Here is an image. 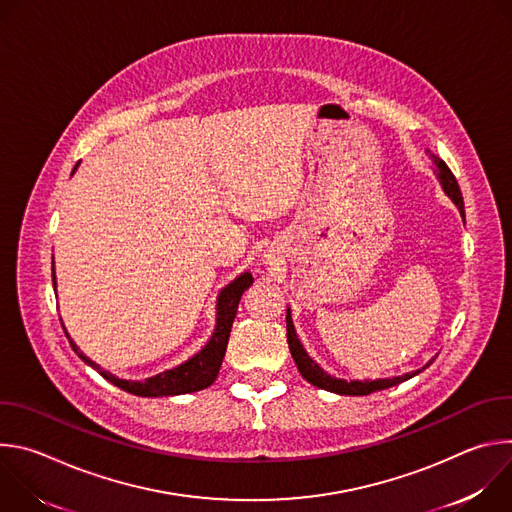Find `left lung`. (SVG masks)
Returning a JSON list of instances; mask_svg holds the SVG:
<instances>
[{
    "instance_id": "8db88e82",
    "label": "left lung",
    "mask_w": 512,
    "mask_h": 512,
    "mask_svg": "<svg viewBox=\"0 0 512 512\" xmlns=\"http://www.w3.org/2000/svg\"><path fill=\"white\" fill-rule=\"evenodd\" d=\"M429 160L435 168V174L437 178H440V184L444 188V192L454 200V204L460 208V212L464 214V200H462V192H460V186H458V180L456 176L452 174V170L446 166L444 160H440L437 156L429 154ZM285 322H287V344H289V352L291 356H294L296 364H298V371L302 373V377L312 383L314 387L318 389H324V391H330V393H338V395H371L375 391H383V389H389V387H395L411 377H415L417 373H421L425 367H429L431 360L425 364L423 369L419 371H413V373H407L403 377H393V379H377V381H344V379H336V377H330L324 369H320L316 360L310 358V354L304 350L298 334H296V328H294V322H291V314H289V308H287V316H285Z\"/></svg>"
}]
</instances>
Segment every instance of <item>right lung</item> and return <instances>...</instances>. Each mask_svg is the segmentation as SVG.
Wrapping results in <instances>:
<instances>
[{
    "instance_id": "1",
    "label": "right lung",
    "mask_w": 512,
    "mask_h": 512,
    "mask_svg": "<svg viewBox=\"0 0 512 512\" xmlns=\"http://www.w3.org/2000/svg\"><path fill=\"white\" fill-rule=\"evenodd\" d=\"M52 283L56 285L54 265H52ZM251 283H253V275L247 271V273H241L233 283H229L221 291V296H218V300H216V328H214L210 340L206 342V346L198 354H194L192 358L182 362L180 367H176L172 371H164V373L145 379V381H125V379H119V377L103 371L97 362H93L89 356H85L79 350V346L70 340L66 330H64V334H66L70 346L75 348V352L89 364V367H93L109 383H113L115 387L131 393V395L170 397V395L202 391L216 381V375H218V371H221V364H223V358L227 352V344H229V336H231V328H233V320L237 316L241 296Z\"/></svg>"
}]
</instances>
